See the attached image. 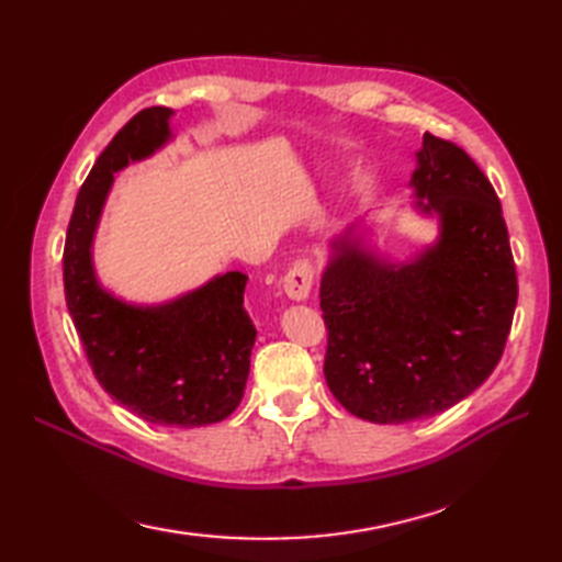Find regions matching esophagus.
Here are the masks:
<instances>
[{"mask_svg": "<svg viewBox=\"0 0 562 562\" xmlns=\"http://www.w3.org/2000/svg\"><path fill=\"white\" fill-rule=\"evenodd\" d=\"M314 269L307 259H295L283 277V291L291 300H305L312 291Z\"/></svg>", "mask_w": 562, "mask_h": 562, "instance_id": "esophagus-1", "label": "esophagus"}]
</instances>
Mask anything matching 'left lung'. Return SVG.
<instances>
[{"instance_id":"obj_1","label":"left lung","mask_w":562,"mask_h":562,"mask_svg":"<svg viewBox=\"0 0 562 562\" xmlns=\"http://www.w3.org/2000/svg\"><path fill=\"white\" fill-rule=\"evenodd\" d=\"M413 186L441 238L413 265L334 243L319 307L324 376L350 415L415 422L484 384L508 340L517 271L494 186L456 143L424 133Z\"/></svg>"}]
</instances>
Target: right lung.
Instances as JSON below:
<instances>
[{
  "mask_svg": "<svg viewBox=\"0 0 562 562\" xmlns=\"http://www.w3.org/2000/svg\"><path fill=\"white\" fill-rule=\"evenodd\" d=\"M167 106L123 126L80 186L64 245V293L94 379L133 415L167 427H202L238 407L250 372L255 326L243 307L248 277L228 271L161 307H133L104 293L90 245L114 171L169 138Z\"/></svg>",
  "mask_w": 562,
  "mask_h": 562,
  "instance_id": "add662e5",
  "label": "right lung"
}]
</instances>
